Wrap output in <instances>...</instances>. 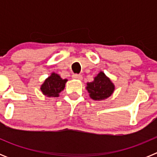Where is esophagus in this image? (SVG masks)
<instances>
[{
  "label": "esophagus",
  "instance_id": "esophagus-1",
  "mask_svg": "<svg viewBox=\"0 0 157 157\" xmlns=\"http://www.w3.org/2000/svg\"><path fill=\"white\" fill-rule=\"evenodd\" d=\"M72 78H74V79H78V80H82V76L81 75H78V74H75L72 75Z\"/></svg>",
  "mask_w": 157,
  "mask_h": 157
}]
</instances>
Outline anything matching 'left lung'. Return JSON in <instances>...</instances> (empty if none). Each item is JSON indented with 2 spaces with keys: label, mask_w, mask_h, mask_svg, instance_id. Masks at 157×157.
<instances>
[{
  "label": "left lung",
  "mask_w": 157,
  "mask_h": 157,
  "mask_svg": "<svg viewBox=\"0 0 157 157\" xmlns=\"http://www.w3.org/2000/svg\"><path fill=\"white\" fill-rule=\"evenodd\" d=\"M86 90L90 97L95 101H102L109 98L115 90V86L104 72L101 71L94 81L87 82Z\"/></svg>",
  "instance_id": "8db88e82"
}]
</instances>
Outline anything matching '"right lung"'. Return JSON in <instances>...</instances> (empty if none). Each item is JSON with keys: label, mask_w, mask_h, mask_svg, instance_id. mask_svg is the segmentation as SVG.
Here are the masks:
<instances>
[{"label": "right lung", "mask_w": 157, "mask_h": 157, "mask_svg": "<svg viewBox=\"0 0 157 157\" xmlns=\"http://www.w3.org/2000/svg\"><path fill=\"white\" fill-rule=\"evenodd\" d=\"M67 81V80L63 79L59 75L53 72L41 86V92L44 95L49 98H58L59 93L63 90Z\"/></svg>", "instance_id": "1"}]
</instances>
